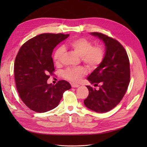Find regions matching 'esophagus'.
<instances>
[{
    "label": "esophagus",
    "instance_id": "1",
    "mask_svg": "<svg viewBox=\"0 0 147 147\" xmlns=\"http://www.w3.org/2000/svg\"><path fill=\"white\" fill-rule=\"evenodd\" d=\"M71 86H72V88H78L79 87V84L74 83H71Z\"/></svg>",
    "mask_w": 147,
    "mask_h": 147
}]
</instances>
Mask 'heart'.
<instances>
[{
    "label": "heart",
    "mask_w": 147,
    "mask_h": 147,
    "mask_svg": "<svg viewBox=\"0 0 147 147\" xmlns=\"http://www.w3.org/2000/svg\"><path fill=\"white\" fill-rule=\"evenodd\" d=\"M65 46L72 50L81 56L82 61L88 66L94 68L98 65L104 57V50L100 46L92 47V43L84 38L71 40ZM63 47L57 48L53 54V59L56 65H59L64 55ZM85 69L83 67L69 68L63 72L64 77L72 82H78L86 74Z\"/></svg>",
    "instance_id": "obj_1"
}]
</instances>
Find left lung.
Wrapping results in <instances>:
<instances>
[{"mask_svg": "<svg viewBox=\"0 0 147 147\" xmlns=\"http://www.w3.org/2000/svg\"><path fill=\"white\" fill-rule=\"evenodd\" d=\"M105 45L104 58L89 75L88 80L99 90L86 86L89 95L84 100L88 109L105 113L115 107L125 94L130 81L129 61L125 49L117 40L98 32H91Z\"/></svg>", "mask_w": 147, "mask_h": 147, "instance_id": "left-lung-1", "label": "left lung"}]
</instances>
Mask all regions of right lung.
<instances>
[{
	"label": "right lung",
	"mask_w": 147,
	"mask_h": 147,
	"mask_svg": "<svg viewBox=\"0 0 147 147\" xmlns=\"http://www.w3.org/2000/svg\"><path fill=\"white\" fill-rule=\"evenodd\" d=\"M69 34H42L26 42L16 57L14 73L20 98L33 111L44 113L59 105L69 82L60 80L56 84L47 83L55 70L51 57L54 48Z\"/></svg>",
	"instance_id": "right-lung-1"
}]
</instances>
